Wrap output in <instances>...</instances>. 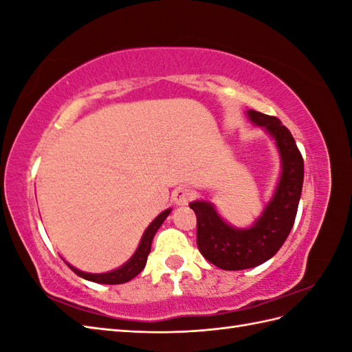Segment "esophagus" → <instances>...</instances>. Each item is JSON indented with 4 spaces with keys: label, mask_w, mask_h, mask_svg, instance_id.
Here are the masks:
<instances>
[{
    "label": "esophagus",
    "mask_w": 352,
    "mask_h": 352,
    "mask_svg": "<svg viewBox=\"0 0 352 352\" xmlns=\"http://www.w3.org/2000/svg\"><path fill=\"white\" fill-rule=\"evenodd\" d=\"M193 195H195V193L189 188H177L172 192V199H174V203L177 206H186L193 198Z\"/></svg>",
    "instance_id": "esophagus-1"
}]
</instances>
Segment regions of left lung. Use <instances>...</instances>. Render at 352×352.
<instances>
[{"mask_svg": "<svg viewBox=\"0 0 352 352\" xmlns=\"http://www.w3.org/2000/svg\"><path fill=\"white\" fill-rule=\"evenodd\" d=\"M254 125L263 126L275 140L281 159V175L276 189L257 221L250 228H234L223 221L208 201H193L197 214V245L210 263L226 271H242L265 263L286 241L300 204L304 160L290 131L278 118L246 111Z\"/></svg>", "mask_w": 352, "mask_h": 352, "instance_id": "left-lung-1", "label": "left lung"}]
</instances>
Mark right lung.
I'll return each mask as SVG.
<instances>
[{"instance_id": "1", "label": "right lung", "mask_w": 352, "mask_h": 352, "mask_svg": "<svg viewBox=\"0 0 352 352\" xmlns=\"http://www.w3.org/2000/svg\"><path fill=\"white\" fill-rule=\"evenodd\" d=\"M169 213H170V208L162 212L151 223H149L148 228L145 230L144 236H142V239H140V243L138 246L136 252L133 254L131 258L126 261V263H124L121 267L115 269V271H110V272H106V274H89V272L80 271V269L74 267L69 263H66V265H68L78 276H81V278L89 280V281H94V283H100V284H122V283L130 281V280L134 278V276L139 275L142 272V269L145 267L148 254H149V251H151L153 239H154V236L157 233V230L160 228L163 221L168 218Z\"/></svg>"}]
</instances>
